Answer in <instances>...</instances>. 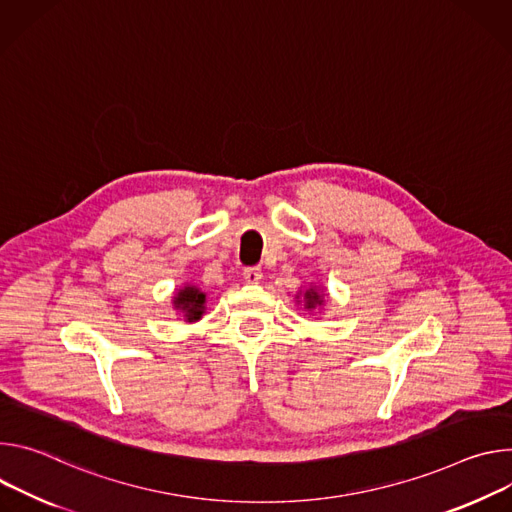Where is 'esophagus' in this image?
<instances>
[{
  "mask_svg": "<svg viewBox=\"0 0 512 512\" xmlns=\"http://www.w3.org/2000/svg\"><path fill=\"white\" fill-rule=\"evenodd\" d=\"M244 278L250 285H256V282L262 278V268L260 266H248L244 268Z\"/></svg>",
  "mask_w": 512,
  "mask_h": 512,
  "instance_id": "34e87169",
  "label": "esophagus"
}]
</instances>
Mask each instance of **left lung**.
<instances>
[{"mask_svg":"<svg viewBox=\"0 0 512 512\" xmlns=\"http://www.w3.org/2000/svg\"><path fill=\"white\" fill-rule=\"evenodd\" d=\"M305 299H307V305H305L307 309H313L315 305H321V303H323V301H321V297H319V293H315L313 289L305 293Z\"/></svg>","mask_w":512,"mask_h":512,"instance_id":"obj_1","label":"left lung"}]
</instances>
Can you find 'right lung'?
Segmentation results:
<instances>
[{
	"instance_id": "add662e5",
	"label": "right lung",
	"mask_w": 512,
	"mask_h": 512,
	"mask_svg": "<svg viewBox=\"0 0 512 512\" xmlns=\"http://www.w3.org/2000/svg\"><path fill=\"white\" fill-rule=\"evenodd\" d=\"M203 303H205V295L195 289V287H185L177 297H175V307L181 309L187 317V321H197L203 315Z\"/></svg>"
}]
</instances>
